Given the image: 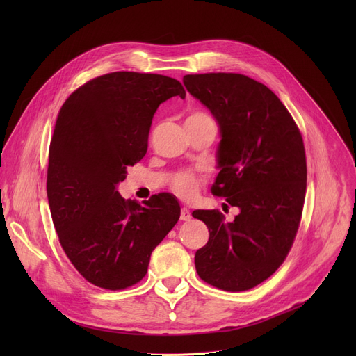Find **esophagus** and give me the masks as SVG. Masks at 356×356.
Wrapping results in <instances>:
<instances>
[{
  "instance_id": "esophagus-1",
  "label": "esophagus",
  "mask_w": 356,
  "mask_h": 356,
  "mask_svg": "<svg viewBox=\"0 0 356 356\" xmlns=\"http://www.w3.org/2000/svg\"><path fill=\"white\" fill-rule=\"evenodd\" d=\"M192 215H191V211L188 208H181L180 211V219L181 220H191Z\"/></svg>"
}]
</instances>
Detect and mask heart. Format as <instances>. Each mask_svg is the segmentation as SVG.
I'll return each instance as SVG.
<instances>
[{"label": "heart", "instance_id": "obj_1", "mask_svg": "<svg viewBox=\"0 0 356 356\" xmlns=\"http://www.w3.org/2000/svg\"><path fill=\"white\" fill-rule=\"evenodd\" d=\"M203 118H211V117L207 115V114H203V112H195V114H192L188 118V121H191V120H203ZM172 188L179 196L188 199V197H192L196 193V191L199 188V180L191 172H181V173H177L173 177Z\"/></svg>", "mask_w": 356, "mask_h": 356}]
</instances>
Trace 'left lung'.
<instances>
[{
	"label": "left lung",
	"mask_w": 356,
	"mask_h": 356,
	"mask_svg": "<svg viewBox=\"0 0 356 356\" xmlns=\"http://www.w3.org/2000/svg\"><path fill=\"white\" fill-rule=\"evenodd\" d=\"M183 83L219 125L220 172L212 193L239 209L232 222L218 211L192 213L209 229L195 255L196 271L220 290H250L283 264L300 225L303 138L275 93L245 74H186Z\"/></svg>",
	"instance_id": "left-lung-1"
}]
</instances>
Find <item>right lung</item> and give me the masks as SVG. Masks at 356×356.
<instances>
[{"label":"right lung","instance_id":"obj_1","mask_svg":"<svg viewBox=\"0 0 356 356\" xmlns=\"http://www.w3.org/2000/svg\"><path fill=\"white\" fill-rule=\"evenodd\" d=\"M186 90L154 73L112 72L78 88L56 120L47 199L60 245L82 277L106 290L137 284L180 218L173 195L125 200L117 186L140 161L157 108Z\"/></svg>","mask_w":356,"mask_h":356}]
</instances>
